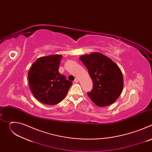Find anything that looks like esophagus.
Instances as JSON below:
<instances>
[{
    "label": "esophagus",
    "instance_id": "34e87169",
    "mask_svg": "<svg viewBox=\"0 0 152 152\" xmlns=\"http://www.w3.org/2000/svg\"><path fill=\"white\" fill-rule=\"evenodd\" d=\"M78 81H79V79L78 78H75V80H74L75 82H78Z\"/></svg>",
    "mask_w": 152,
    "mask_h": 152
}]
</instances>
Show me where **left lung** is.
Wrapping results in <instances>:
<instances>
[{
	"label": "left lung",
	"instance_id": "obj_1",
	"mask_svg": "<svg viewBox=\"0 0 152 152\" xmlns=\"http://www.w3.org/2000/svg\"><path fill=\"white\" fill-rule=\"evenodd\" d=\"M93 80V88L87 93L93 102L104 107L115 102L123 88L122 72L117 65L107 56L94 52L80 56Z\"/></svg>",
	"mask_w": 152,
	"mask_h": 152
}]
</instances>
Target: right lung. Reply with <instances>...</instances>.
I'll use <instances>...</instances> for the list:
<instances>
[{
    "label": "right lung",
    "instance_id": "right-lung-1",
    "mask_svg": "<svg viewBox=\"0 0 152 152\" xmlns=\"http://www.w3.org/2000/svg\"><path fill=\"white\" fill-rule=\"evenodd\" d=\"M62 55H52L39 58L28 72L29 88L40 102L53 105L66 97L72 82L59 73Z\"/></svg>",
    "mask_w": 152,
    "mask_h": 152
}]
</instances>
